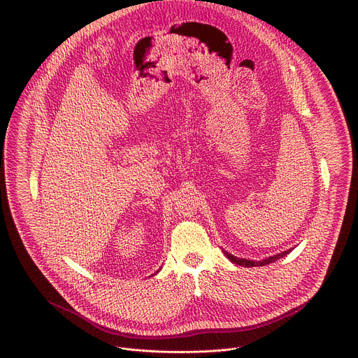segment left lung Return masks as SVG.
Wrapping results in <instances>:
<instances>
[{"label":"left lung","mask_w":358,"mask_h":358,"mask_svg":"<svg viewBox=\"0 0 358 358\" xmlns=\"http://www.w3.org/2000/svg\"><path fill=\"white\" fill-rule=\"evenodd\" d=\"M222 252L225 253V257H227L232 264L239 265V266H243V268H253V266H265V265H269V264H272V262H275V261H278V259L286 257V255H287L289 252H292V249L283 250V252H280V253H278V255H273V257L265 258V259H262V261H250V259H245V258H236V257H234L232 253H229V252H227V250H224V249H222Z\"/></svg>","instance_id":"8db88e82"}]
</instances>
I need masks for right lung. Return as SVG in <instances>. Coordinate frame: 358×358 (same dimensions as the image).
<instances>
[{
  "label": "right lung",
  "instance_id": "obj_1",
  "mask_svg": "<svg viewBox=\"0 0 358 358\" xmlns=\"http://www.w3.org/2000/svg\"><path fill=\"white\" fill-rule=\"evenodd\" d=\"M157 272H159V271H157ZM157 272H156V273H157Z\"/></svg>",
  "mask_w": 358,
  "mask_h": 358
}]
</instances>
